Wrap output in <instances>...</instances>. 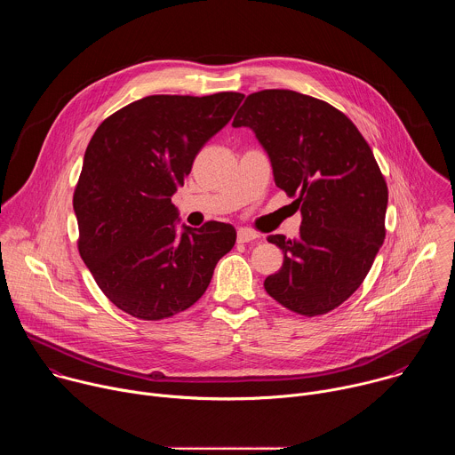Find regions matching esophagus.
<instances>
[{
	"mask_svg": "<svg viewBox=\"0 0 455 455\" xmlns=\"http://www.w3.org/2000/svg\"><path fill=\"white\" fill-rule=\"evenodd\" d=\"M259 235L248 228H239L237 230V243H250V241H255Z\"/></svg>",
	"mask_w": 455,
	"mask_h": 455,
	"instance_id": "obj_1",
	"label": "esophagus"
}]
</instances>
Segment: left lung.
Returning <instances> with one entry per match:
<instances>
[{"instance_id":"8db88e82","label":"left lung","mask_w":455,"mask_h":455,"mask_svg":"<svg viewBox=\"0 0 455 455\" xmlns=\"http://www.w3.org/2000/svg\"><path fill=\"white\" fill-rule=\"evenodd\" d=\"M234 127H250L302 223L295 239L268 235L284 261L265 290L299 315L339 307L369 274L385 239L387 183L356 125L331 104L291 90L246 97Z\"/></svg>"}]
</instances>
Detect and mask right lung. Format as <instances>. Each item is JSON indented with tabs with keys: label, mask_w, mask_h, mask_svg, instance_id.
Here are the masks:
<instances>
[{
	"label": "right lung",
	"mask_w": 455,
	"mask_h": 455,
	"mask_svg": "<svg viewBox=\"0 0 455 455\" xmlns=\"http://www.w3.org/2000/svg\"><path fill=\"white\" fill-rule=\"evenodd\" d=\"M243 93L151 95L108 116L92 137L74 192L79 253L122 311L162 320L196 302L235 228L183 225L171 198Z\"/></svg>",
	"instance_id": "1"
}]
</instances>
